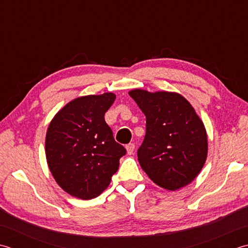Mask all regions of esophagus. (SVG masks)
<instances>
[{
    "instance_id": "1",
    "label": "esophagus",
    "mask_w": 248,
    "mask_h": 248,
    "mask_svg": "<svg viewBox=\"0 0 248 248\" xmlns=\"http://www.w3.org/2000/svg\"><path fill=\"white\" fill-rule=\"evenodd\" d=\"M134 150H135V144L134 143H128L126 145V151H127V153L130 155L134 153Z\"/></svg>"
}]
</instances>
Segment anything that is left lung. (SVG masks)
Masks as SVG:
<instances>
[{
  "mask_svg": "<svg viewBox=\"0 0 248 248\" xmlns=\"http://www.w3.org/2000/svg\"><path fill=\"white\" fill-rule=\"evenodd\" d=\"M128 94L146 119L144 140L137 152L141 168L160 187H184L199 174L208 155L203 123L178 93L136 89Z\"/></svg>",
  "mask_w": 248,
  "mask_h": 248,
  "instance_id": "1",
  "label": "left lung"
}]
</instances>
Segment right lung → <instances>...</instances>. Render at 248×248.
Segmentation results:
<instances>
[{"label": "right lung", "mask_w": 248, "mask_h": 248, "mask_svg": "<svg viewBox=\"0 0 248 248\" xmlns=\"http://www.w3.org/2000/svg\"><path fill=\"white\" fill-rule=\"evenodd\" d=\"M114 100L113 93L78 97L49 124L45 144L49 169L76 198L89 200L102 194L126 154L104 118Z\"/></svg>", "instance_id": "1"}]
</instances>
